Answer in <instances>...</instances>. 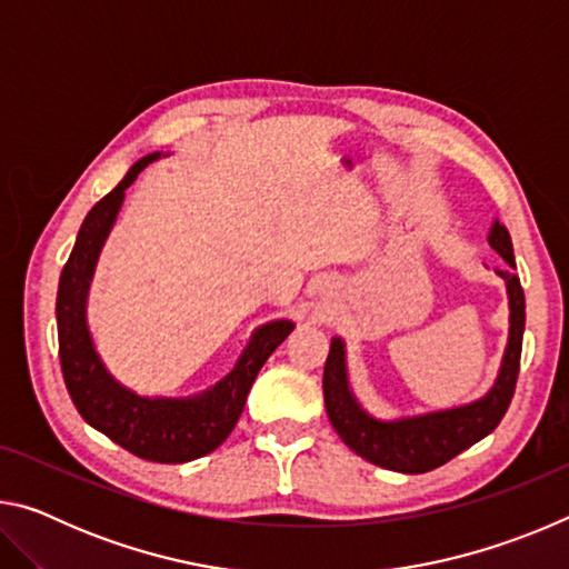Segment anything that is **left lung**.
Returning a JSON list of instances; mask_svg holds the SVG:
<instances>
[{"label": "left lung", "instance_id": "left-lung-1", "mask_svg": "<svg viewBox=\"0 0 569 569\" xmlns=\"http://www.w3.org/2000/svg\"><path fill=\"white\" fill-rule=\"evenodd\" d=\"M489 246L509 266L505 271H497L505 278L509 296V339L495 387L481 399L465 403V407L419 413V417L393 421L377 419L356 401L349 387L343 339L339 336L331 339L329 359L323 366L326 411H329L336 435L343 439V445L371 465L401 471V475H423V471L447 465L449 459L477 445L479 439L492 435L507 413L509 401L515 397L519 356H522L525 291L515 273L512 238L499 220H495L489 230Z\"/></svg>", "mask_w": 569, "mask_h": 569}]
</instances>
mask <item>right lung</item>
Masks as SVG:
<instances>
[{
  "instance_id": "right-lung-1",
  "label": "right lung",
  "mask_w": 569,
  "mask_h": 569,
  "mask_svg": "<svg viewBox=\"0 0 569 569\" xmlns=\"http://www.w3.org/2000/svg\"><path fill=\"white\" fill-rule=\"evenodd\" d=\"M158 158L160 152H152L134 162L118 188L94 203L84 218L70 261L64 263L60 276L57 336H60L62 377L80 417L134 457L160 465H182L206 457L223 445L243 413L246 397L258 371L293 331V321L278 319L258 326L233 371L196 397H140L104 369L88 329L92 273L122 208L124 190Z\"/></svg>"
}]
</instances>
